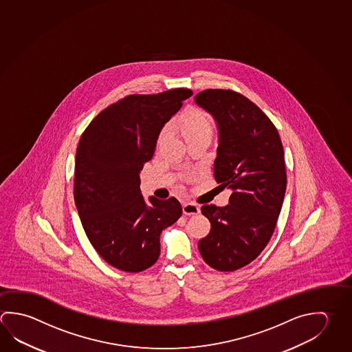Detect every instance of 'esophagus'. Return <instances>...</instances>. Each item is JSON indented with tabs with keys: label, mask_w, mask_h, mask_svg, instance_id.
I'll use <instances>...</instances> for the list:
<instances>
[{
	"label": "esophagus",
	"mask_w": 352,
	"mask_h": 352,
	"mask_svg": "<svg viewBox=\"0 0 352 352\" xmlns=\"http://www.w3.org/2000/svg\"><path fill=\"white\" fill-rule=\"evenodd\" d=\"M183 212L185 215H197L200 212V208L197 206V204L184 203L183 204Z\"/></svg>",
	"instance_id": "1"
}]
</instances>
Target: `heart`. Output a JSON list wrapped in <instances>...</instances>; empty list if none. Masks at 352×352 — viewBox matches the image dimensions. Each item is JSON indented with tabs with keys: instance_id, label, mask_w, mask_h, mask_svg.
<instances>
[{
	"instance_id": "obj_1",
	"label": "heart",
	"mask_w": 352,
	"mask_h": 352,
	"mask_svg": "<svg viewBox=\"0 0 352 352\" xmlns=\"http://www.w3.org/2000/svg\"><path fill=\"white\" fill-rule=\"evenodd\" d=\"M179 129L182 131L185 140H189L191 137L197 136L200 133H211V122L205 112L197 109H191L185 112L184 115L179 120ZM168 127L163 129L160 135V142L164 137L167 136Z\"/></svg>"
}]
</instances>
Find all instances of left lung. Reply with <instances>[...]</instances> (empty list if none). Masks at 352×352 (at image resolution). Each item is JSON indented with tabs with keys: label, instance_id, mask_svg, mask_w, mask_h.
Masks as SVG:
<instances>
[{
	"label": "left lung",
	"instance_id": "8db88e82",
	"mask_svg": "<svg viewBox=\"0 0 352 352\" xmlns=\"http://www.w3.org/2000/svg\"><path fill=\"white\" fill-rule=\"evenodd\" d=\"M195 102L215 118L214 177L232 190L226 206H201L211 230L197 247L214 270L236 271L258 257L276 228L287 188L283 146L271 120L241 94L209 89Z\"/></svg>",
	"mask_w": 352,
	"mask_h": 352
}]
</instances>
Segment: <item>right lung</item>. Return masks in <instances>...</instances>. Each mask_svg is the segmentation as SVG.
Here are the masks:
<instances>
[{
    "label": "right lung",
    "mask_w": 352,
    "mask_h": 352,
    "mask_svg": "<svg viewBox=\"0 0 352 352\" xmlns=\"http://www.w3.org/2000/svg\"><path fill=\"white\" fill-rule=\"evenodd\" d=\"M191 95L183 87L129 95L100 112L81 135L75 205L90 243L120 271L136 273L155 265L162 231L182 216L175 197L144 200L140 172L155 155L163 126Z\"/></svg>",
    "instance_id": "right-lung-1"
}]
</instances>
